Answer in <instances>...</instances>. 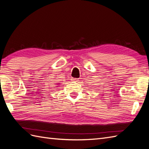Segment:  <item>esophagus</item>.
I'll return each instance as SVG.
<instances>
[{
  "label": "esophagus",
  "instance_id": "1",
  "mask_svg": "<svg viewBox=\"0 0 149 149\" xmlns=\"http://www.w3.org/2000/svg\"><path fill=\"white\" fill-rule=\"evenodd\" d=\"M78 78H72V79H71V81H74V82H76V81H78Z\"/></svg>",
  "mask_w": 149,
  "mask_h": 149
}]
</instances>
